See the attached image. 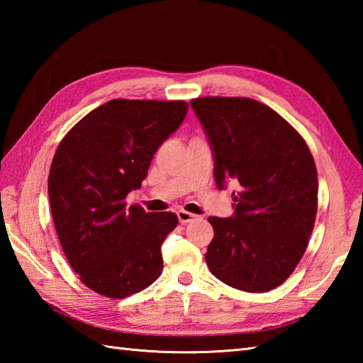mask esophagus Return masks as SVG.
Segmentation results:
<instances>
[{"instance_id": "34e87169", "label": "esophagus", "mask_w": 363, "mask_h": 363, "mask_svg": "<svg viewBox=\"0 0 363 363\" xmlns=\"http://www.w3.org/2000/svg\"><path fill=\"white\" fill-rule=\"evenodd\" d=\"M177 218H179L181 225H186V223L194 221L196 218V215L191 213V212H187V211H179V212H177Z\"/></svg>"}]
</instances>
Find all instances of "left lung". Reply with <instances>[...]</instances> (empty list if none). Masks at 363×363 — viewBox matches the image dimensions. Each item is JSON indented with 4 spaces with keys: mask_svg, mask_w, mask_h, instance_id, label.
Returning <instances> with one entry per match:
<instances>
[{
    "mask_svg": "<svg viewBox=\"0 0 363 363\" xmlns=\"http://www.w3.org/2000/svg\"><path fill=\"white\" fill-rule=\"evenodd\" d=\"M209 137L220 189L237 179L235 215L209 217L206 264L237 290L264 293L287 281L309 245L318 174L306 140L272 107L243 96L190 101Z\"/></svg>",
    "mask_w": 363,
    "mask_h": 363,
    "instance_id": "8db88e82",
    "label": "left lung"
}]
</instances>
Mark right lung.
I'll return each mask as SVG.
<instances>
[{"label":"right lung","instance_id":"add662e5","mask_svg":"<svg viewBox=\"0 0 363 363\" xmlns=\"http://www.w3.org/2000/svg\"><path fill=\"white\" fill-rule=\"evenodd\" d=\"M187 103L112 99L68 130L54 154L48 195L54 228L81 282L121 299L157 279L160 245L177 226L173 212L128 207L154 152L187 113Z\"/></svg>","mask_w":363,"mask_h":363}]
</instances>
